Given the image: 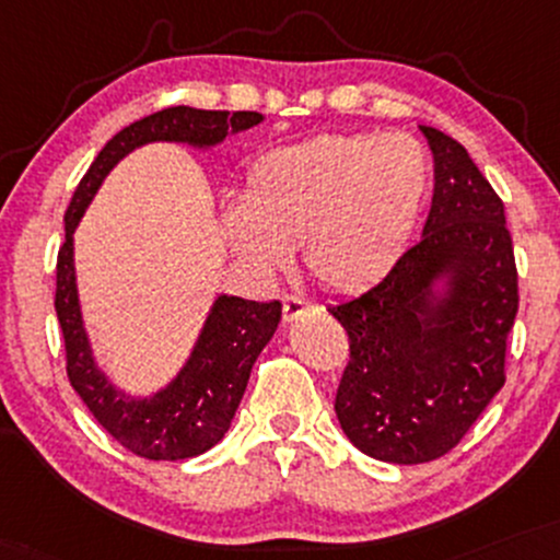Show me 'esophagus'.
Here are the masks:
<instances>
[{
  "label": "esophagus",
  "mask_w": 560,
  "mask_h": 560,
  "mask_svg": "<svg viewBox=\"0 0 560 560\" xmlns=\"http://www.w3.org/2000/svg\"><path fill=\"white\" fill-rule=\"evenodd\" d=\"M281 302H284V320H294L300 318V315H305L307 310H313V302L305 298H298V294H287Z\"/></svg>",
  "instance_id": "obj_1"
}]
</instances>
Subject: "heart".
I'll return each mask as SVG.
<instances>
[{"label":"heart","instance_id":"obj_1","mask_svg":"<svg viewBox=\"0 0 560 560\" xmlns=\"http://www.w3.org/2000/svg\"><path fill=\"white\" fill-rule=\"evenodd\" d=\"M430 161L412 135H320L253 166L226 237L258 273H279L302 245L310 276L357 292L390 271L425 206Z\"/></svg>","mask_w":560,"mask_h":560}]
</instances>
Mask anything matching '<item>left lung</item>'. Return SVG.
Returning a JSON list of instances; mask_svg holds the SVG:
<instances>
[{
    "instance_id": "8db88e82",
    "label": "left lung",
    "mask_w": 560,
    "mask_h": 560,
    "mask_svg": "<svg viewBox=\"0 0 560 560\" xmlns=\"http://www.w3.org/2000/svg\"><path fill=\"white\" fill-rule=\"evenodd\" d=\"M435 190L422 240L378 284L328 307L349 336L336 417L362 454L390 464L441 459L506 383L518 310L514 242L503 200L467 148L422 125ZM452 273L441 306L427 302Z\"/></svg>"
}]
</instances>
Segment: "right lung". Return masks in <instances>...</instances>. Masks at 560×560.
Returning <instances> with one entry per match:
<instances>
[{
  "label": "right lung",
  "mask_w": 560,
  "mask_h": 560,
  "mask_svg": "<svg viewBox=\"0 0 560 560\" xmlns=\"http://www.w3.org/2000/svg\"><path fill=\"white\" fill-rule=\"evenodd\" d=\"M258 112H206L192 106H170L127 125L101 148L75 187L65 213V242L57 255V307L65 336L67 378L119 446L153 462L190 459L224 438L245 394L250 370L271 341L281 320V302H253L219 298L208 315L198 347L177 381L153 399H125L96 370L88 347L78 307L72 232L96 195L98 185L119 159L132 148L153 140H174L190 145H215L229 132L247 130L260 122Z\"/></svg>",
  "instance_id": "right-lung-1"
}]
</instances>
